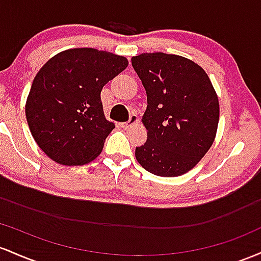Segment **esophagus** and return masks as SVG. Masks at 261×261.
I'll return each mask as SVG.
<instances>
[{"label":"esophagus","instance_id":"esophagus-1","mask_svg":"<svg viewBox=\"0 0 261 261\" xmlns=\"http://www.w3.org/2000/svg\"><path fill=\"white\" fill-rule=\"evenodd\" d=\"M137 122H138V117H137L136 115H132V116L129 117V121L122 123L121 125H122V128H124V129H128V128H129L132 124H136Z\"/></svg>","mask_w":261,"mask_h":261}]
</instances>
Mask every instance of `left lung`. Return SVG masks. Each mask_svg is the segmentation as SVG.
<instances>
[{"label":"left lung","mask_w":261,"mask_h":261,"mask_svg":"<svg viewBox=\"0 0 261 261\" xmlns=\"http://www.w3.org/2000/svg\"><path fill=\"white\" fill-rule=\"evenodd\" d=\"M148 106L142 121L148 130L136 158L146 171L174 177L190 171L215 140L219 119L217 93L206 71L192 60L165 53L132 58Z\"/></svg>","instance_id":"8db88e82"}]
</instances>
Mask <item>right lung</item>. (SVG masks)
<instances>
[{
    "label": "right lung",
    "mask_w": 261,
    "mask_h": 261,
    "mask_svg": "<svg viewBox=\"0 0 261 261\" xmlns=\"http://www.w3.org/2000/svg\"><path fill=\"white\" fill-rule=\"evenodd\" d=\"M127 66L124 57L92 48L64 50L44 64L32 84L25 117L51 160L71 166L98 156L115 128L105 117L102 87Z\"/></svg>",
    "instance_id": "obj_1"
}]
</instances>
